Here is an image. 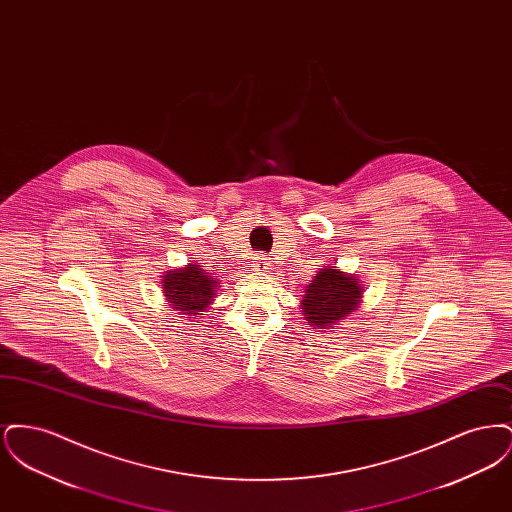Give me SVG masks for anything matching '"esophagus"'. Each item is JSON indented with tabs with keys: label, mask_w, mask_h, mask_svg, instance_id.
<instances>
[{
	"label": "esophagus",
	"mask_w": 512,
	"mask_h": 512,
	"mask_svg": "<svg viewBox=\"0 0 512 512\" xmlns=\"http://www.w3.org/2000/svg\"><path fill=\"white\" fill-rule=\"evenodd\" d=\"M253 267H255V270H259V272H267L268 268H270V261H268L267 255H257L255 261H253Z\"/></svg>",
	"instance_id": "1"
}]
</instances>
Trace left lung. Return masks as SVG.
<instances>
[{"mask_svg":"<svg viewBox=\"0 0 512 512\" xmlns=\"http://www.w3.org/2000/svg\"><path fill=\"white\" fill-rule=\"evenodd\" d=\"M361 292L355 276H347L336 267L322 268L305 290L301 303L305 320L317 328H330L357 309Z\"/></svg>","mask_w":512,"mask_h":512,"instance_id":"1","label":"left lung"}]
</instances>
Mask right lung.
I'll return each mask as SVG.
<instances>
[{
	"instance_id": "obj_1",
	"label": "right lung",
	"mask_w": 512,
	"mask_h": 512,
	"mask_svg": "<svg viewBox=\"0 0 512 512\" xmlns=\"http://www.w3.org/2000/svg\"><path fill=\"white\" fill-rule=\"evenodd\" d=\"M217 280L209 278L199 265L171 270L163 280V292L167 295L172 309L182 311V315H201L213 301L217 292Z\"/></svg>"
}]
</instances>
